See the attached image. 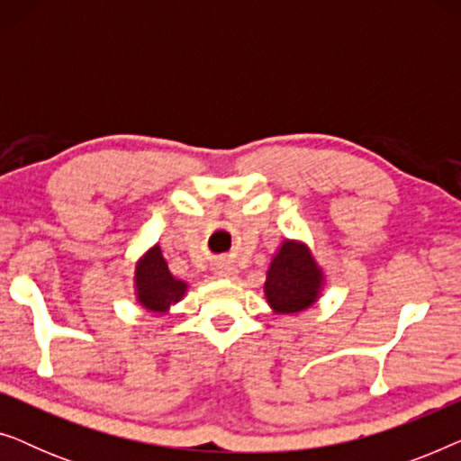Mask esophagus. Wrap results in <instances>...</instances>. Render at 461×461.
Returning a JSON list of instances; mask_svg holds the SVG:
<instances>
[{
	"mask_svg": "<svg viewBox=\"0 0 461 461\" xmlns=\"http://www.w3.org/2000/svg\"><path fill=\"white\" fill-rule=\"evenodd\" d=\"M235 267H232V264H226V262H222V264H218L216 267V275L218 276H226V279H229V276H235Z\"/></svg>",
	"mask_w": 461,
	"mask_h": 461,
	"instance_id": "obj_1",
	"label": "esophagus"
}]
</instances>
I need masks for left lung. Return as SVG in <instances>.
Returning a JSON list of instances; mask_svg holds the SVG:
<instances>
[{
    "label": "left lung",
    "mask_w": 461,
    "mask_h": 461,
    "mask_svg": "<svg viewBox=\"0 0 461 461\" xmlns=\"http://www.w3.org/2000/svg\"><path fill=\"white\" fill-rule=\"evenodd\" d=\"M325 275L304 241L285 239L270 260L264 298L276 314H298L321 298Z\"/></svg>",
    "instance_id": "left-lung-1"
}]
</instances>
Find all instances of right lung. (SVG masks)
<instances>
[{
  "instance_id": "obj_1",
  "label": "right lung",
  "mask_w": 461,
  "mask_h": 461,
  "mask_svg": "<svg viewBox=\"0 0 461 461\" xmlns=\"http://www.w3.org/2000/svg\"><path fill=\"white\" fill-rule=\"evenodd\" d=\"M136 300L149 312L167 314L169 308L185 298L188 283L169 273L159 245H153L138 258L134 270Z\"/></svg>"
}]
</instances>
